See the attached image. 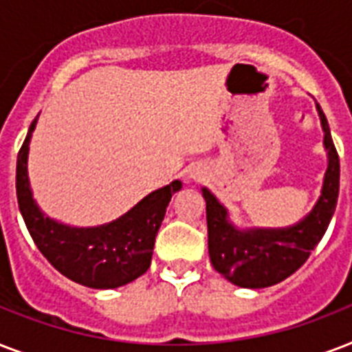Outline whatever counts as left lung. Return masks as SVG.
Returning a JSON list of instances; mask_svg holds the SVG:
<instances>
[{
	"label": "left lung",
	"mask_w": 352,
	"mask_h": 352,
	"mask_svg": "<svg viewBox=\"0 0 352 352\" xmlns=\"http://www.w3.org/2000/svg\"><path fill=\"white\" fill-rule=\"evenodd\" d=\"M316 109L325 133L323 146L327 149L329 164L322 195L300 223L287 228L239 230L228 217V210L214 193L203 188L210 261L217 272L237 287L265 289L292 276L309 259L333 219L340 192V159L320 104H316Z\"/></svg>",
	"instance_id": "left-lung-1"
}]
</instances>
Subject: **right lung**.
Returning a JSON list of instances; mask_svg holds the SVG:
<instances>
[{"mask_svg": "<svg viewBox=\"0 0 352 352\" xmlns=\"http://www.w3.org/2000/svg\"><path fill=\"white\" fill-rule=\"evenodd\" d=\"M36 122L38 117L30 124L16 166L19 212L32 241L47 261L74 283L91 289H117L135 281L151 265L155 237L171 195L181 190L182 182L173 181L155 190L107 225L74 228L56 223L43 215L30 192L27 157Z\"/></svg>", "mask_w": 352, "mask_h": 352, "instance_id": "right-lung-1", "label": "right lung"}]
</instances>
